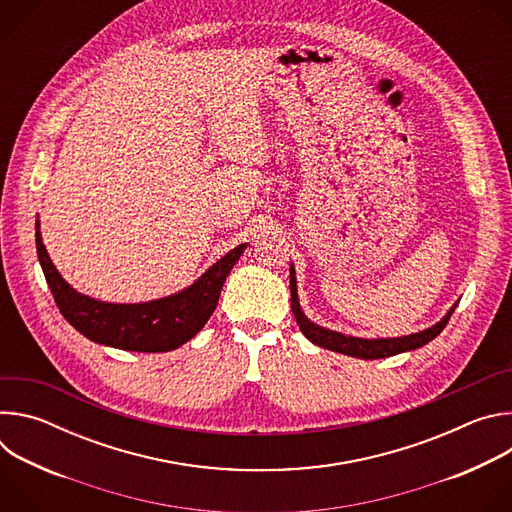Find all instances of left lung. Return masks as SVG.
<instances>
[{"mask_svg":"<svg viewBox=\"0 0 512 512\" xmlns=\"http://www.w3.org/2000/svg\"><path fill=\"white\" fill-rule=\"evenodd\" d=\"M296 271H294V265L289 267V291H291V312H294L296 316V322L300 326V330L304 332V336L322 346V348H328V350H334V352H340V354H346V356H354V358H364V360H375V358H385V356H395V354H401V352H407V350H415V348H421L423 344L431 342L437 334H440L452 312L456 310L458 302L450 308V312L437 322L433 324L431 328L427 330H421V332H415V334H409V336H401V338H356V336H346V334H340V332H334V330H328V328H322L318 324H314L312 320H308V316L302 312L300 308V302H298V285H296Z\"/></svg>","mask_w":512,"mask_h":512,"instance_id":"obj_1","label":"left lung"}]
</instances>
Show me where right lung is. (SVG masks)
Returning <instances> with one entry per match:
<instances>
[{
  "mask_svg": "<svg viewBox=\"0 0 512 512\" xmlns=\"http://www.w3.org/2000/svg\"><path fill=\"white\" fill-rule=\"evenodd\" d=\"M245 243L218 259L190 287L143 304H109L72 289L42 243L36 221V251L54 302L64 320L89 340L133 352H168L194 338L212 316L223 283L245 251Z\"/></svg>",
  "mask_w": 512,
  "mask_h": 512,
  "instance_id": "right-lung-1",
  "label": "right lung"
}]
</instances>
